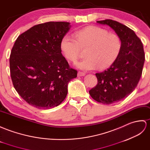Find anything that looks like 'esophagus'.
I'll return each mask as SVG.
<instances>
[{"label": "esophagus", "mask_w": 150, "mask_h": 150, "mask_svg": "<svg viewBox=\"0 0 150 150\" xmlns=\"http://www.w3.org/2000/svg\"><path fill=\"white\" fill-rule=\"evenodd\" d=\"M85 75V73L83 72H81V71H79L78 72V76H83Z\"/></svg>", "instance_id": "34e87169"}]
</instances>
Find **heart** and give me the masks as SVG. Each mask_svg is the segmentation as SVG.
Instances as JSON below:
<instances>
[{"mask_svg":"<svg viewBox=\"0 0 150 150\" xmlns=\"http://www.w3.org/2000/svg\"><path fill=\"white\" fill-rule=\"evenodd\" d=\"M76 38L65 35L61 41V49L65 58L74 62L78 59L81 49H86V58L76 64L79 69L85 71L99 67L105 69L115 62L120 53L122 43L115 34L105 29L89 26L75 33Z\"/></svg>","mask_w":150,"mask_h":150,"instance_id":"obj_1","label":"heart"}]
</instances>
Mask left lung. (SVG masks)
<instances>
[{
    "mask_svg": "<svg viewBox=\"0 0 150 150\" xmlns=\"http://www.w3.org/2000/svg\"><path fill=\"white\" fill-rule=\"evenodd\" d=\"M97 23L114 30L122 43L117 58L107 70L96 73L98 84L89 91L94 100L110 105L128 97L136 88L142 75L144 51L141 40L127 26L110 19Z\"/></svg>",
    "mask_w": 150,
    "mask_h": 150,
    "instance_id": "1",
    "label": "left lung"
}]
</instances>
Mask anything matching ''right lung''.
I'll use <instances>...</instances> for the list:
<instances>
[{
  "mask_svg": "<svg viewBox=\"0 0 150 150\" xmlns=\"http://www.w3.org/2000/svg\"><path fill=\"white\" fill-rule=\"evenodd\" d=\"M71 25L48 22L34 25L18 36L9 58L15 90L30 105L50 109L61 104L69 82L77 77L62 54L61 41Z\"/></svg>",
  "mask_w": 150,
  "mask_h": 150,
  "instance_id": "add662e5",
  "label": "right lung"
}]
</instances>
